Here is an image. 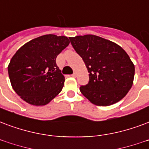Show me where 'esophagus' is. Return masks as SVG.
<instances>
[{
    "label": "esophagus",
    "instance_id": "34e87169",
    "mask_svg": "<svg viewBox=\"0 0 149 149\" xmlns=\"http://www.w3.org/2000/svg\"><path fill=\"white\" fill-rule=\"evenodd\" d=\"M71 76H72V77H77V73H76V72H73Z\"/></svg>",
    "mask_w": 149,
    "mask_h": 149
}]
</instances>
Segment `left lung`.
<instances>
[{
	"mask_svg": "<svg viewBox=\"0 0 149 149\" xmlns=\"http://www.w3.org/2000/svg\"><path fill=\"white\" fill-rule=\"evenodd\" d=\"M69 38L89 72V82L79 87L83 95L98 106L115 104L124 97L134 77V65L127 52L95 35Z\"/></svg>",
	"mask_w": 149,
	"mask_h": 149,
	"instance_id": "1",
	"label": "left lung"
}]
</instances>
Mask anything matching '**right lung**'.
Instances as JSON below:
<instances>
[{
  "mask_svg": "<svg viewBox=\"0 0 149 149\" xmlns=\"http://www.w3.org/2000/svg\"><path fill=\"white\" fill-rule=\"evenodd\" d=\"M69 44L64 36L44 35L24 44L11 58L8 67L10 81L25 102L44 105L61 92L65 77L56 58Z\"/></svg>",
  "mask_w": 149,
  "mask_h": 149,
  "instance_id": "1",
  "label": "right lung"
}]
</instances>
